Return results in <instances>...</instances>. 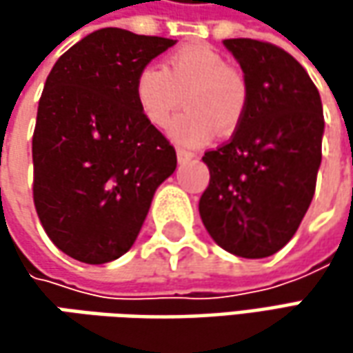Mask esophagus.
Returning a JSON list of instances; mask_svg holds the SVG:
<instances>
[{"instance_id":"esophagus-1","label":"esophagus","mask_w":353,"mask_h":353,"mask_svg":"<svg viewBox=\"0 0 353 353\" xmlns=\"http://www.w3.org/2000/svg\"><path fill=\"white\" fill-rule=\"evenodd\" d=\"M194 153L192 151H186V149H176V159H179V163H188V161H192L194 159Z\"/></svg>"}]
</instances>
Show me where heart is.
I'll return each instance as SVG.
<instances>
[{"label": "heart", "mask_w": 353, "mask_h": 353, "mask_svg": "<svg viewBox=\"0 0 353 353\" xmlns=\"http://www.w3.org/2000/svg\"><path fill=\"white\" fill-rule=\"evenodd\" d=\"M133 90L143 117L155 128L169 125L184 96L188 112L169 128L170 137L183 147L206 145L216 129L222 133L234 131L248 105L243 76L230 68L218 50L204 45L174 50L165 66H143Z\"/></svg>", "instance_id": "b5f03b06"}]
</instances>
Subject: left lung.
<instances>
[{
    "label": "left lung",
    "mask_w": 353,
    "mask_h": 353,
    "mask_svg": "<svg viewBox=\"0 0 353 353\" xmlns=\"http://www.w3.org/2000/svg\"><path fill=\"white\" fill-rule=\"evenodd\" d=\"M248 86L232 139L202 161L210 184L198 210L212 239L261 259L289 243L314 196L324 116L310 76L291 54L255 39H225Z\"/></svg>",
    "instance_id": "8db88e82"
}]
</instances>
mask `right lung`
<instances>
[{"label": "right lung", "mask_w": 353, "mask_h": 353, "mask_svg": "<svg viewBox=\"0 0 353 353\" xmlns=\"http://www.w3.org/2000/svg\"><path fill=\"white\" fill-rule=\"evenodd\" d=\"M176 41L94 31L47 76L33 133V200L50 241L82 263L128 253L176 151L135 100L143 66Z\"/></svg>", "instance_id": "right-lung-1"}]
</instances>
